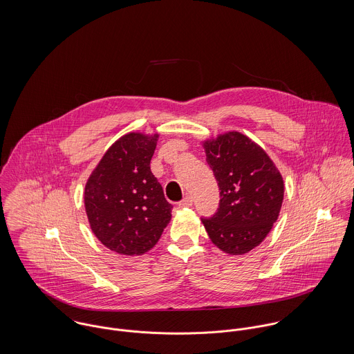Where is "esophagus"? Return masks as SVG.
<instances>
[{
  "mask_svg": "<svg viewBox=\"0 0 354 354\" xmlns=\"http://www.w3.org/2000/svg\"><path fill=\"white\" fill-rule=\"evenodd\" d=\"M178 205H180V207H191V205H192V198L185 196L181 202L178 203Z\"/></svg>",
  "mask_w": 354,
  "mask_h": 354,
  "instance_id": "esophagus-1",
  "label": "esophagus"
}]
</instances>
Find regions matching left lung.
Segmentation results:
<instances>
[{
    "instance_id": "obj_1",
    "label": "left lung",
    "mask_w": 354,
    "mask_h": 354,
    "mask_svg": "<svg viewBox=\"0 0 354 354\" xmlns=\"http://www.w3.org/2000/svg\"><path fill=\"white\" fill-rule=\"evenodd\" d=\"M219 187V208L203 218L215 247L229 254L252 251L267 237L283 202V178L272 159L248 136L230 131L202 142Z\"/></svg>"
}]
</instances>
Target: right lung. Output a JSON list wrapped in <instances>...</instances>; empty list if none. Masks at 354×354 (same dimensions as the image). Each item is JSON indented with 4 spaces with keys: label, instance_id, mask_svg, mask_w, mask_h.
Masks as SVG:
<instances>
[{
    "label": "right lung",
    "instance_id": "add662e5",
    "mask_svg": "<svg viewBox=\"0 0 354 354\" xmlns=\"http://www.w3.org/2000/svg\"><path fill=\"white\" fill-rule=\"evenodd\" d=\"M159 133L129 132L103 153L84 187L90 227L113 252H149L171 219L173 205L151 173Z\"/></svg>",
    "mask_w": 354,
    "mask_h": 354
}]
</instances>
